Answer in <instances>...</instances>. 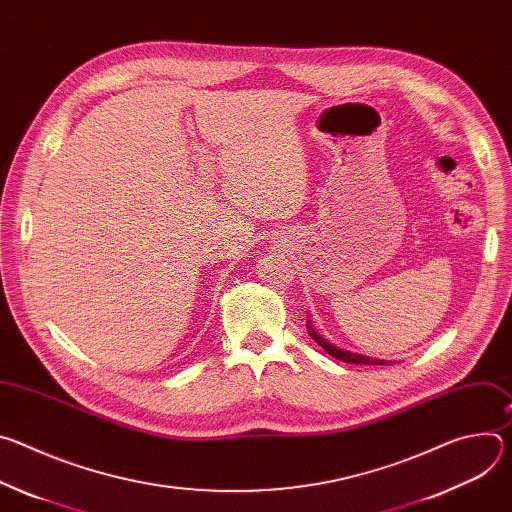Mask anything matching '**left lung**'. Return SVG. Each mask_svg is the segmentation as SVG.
I'll return each mask as SVG.
<instances>
[{
	"instance_id": "1",
	"label": "left lung",
	"mask_w": 512,
	"mask_h": 512,
	"mask_svg": "<svg viewBox=\"0 0 512 512\" xmlns=\"http://www.w3.org/2000/svg\"><path fill=\"white\" fill-rule=\"evenodd\" d=\"M306 328H308L310 336H312L330 356H334V358H338V360H342V362H350V364H389L387 360H381V358H371V356L356 354V352H350V350H344V348L334 346L332 342H328L322 334H318V332L314 330V326H312L310 320H306Z\"/></svg>"
}]
</instances>
